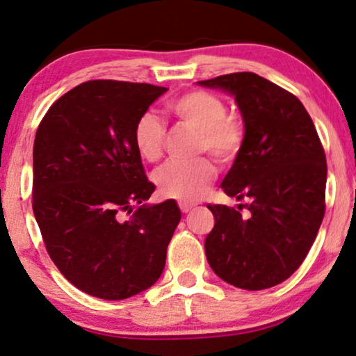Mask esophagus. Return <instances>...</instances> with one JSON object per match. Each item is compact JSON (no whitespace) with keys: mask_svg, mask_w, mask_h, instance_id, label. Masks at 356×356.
<instances>
[{"mask_svg":"<svg viewBox=\"0 0 356 356\" xmlns=\"http://www.w3.org/2000/svg\"><path fill=\"white\" fill-rule=\"evenodd\" d=\"M179 208H181L182 213H188L193 210V205H191V203H179Z\"/></svg>","mask_w":356,"mask_h":356,"instance_id":"34e87169","label":"esophagus"}]
</instances>
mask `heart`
Here are the masks:
<instances>
[{
	"mask_svg": "<svg viewBox=\"0 0 356 356\" xmlns=\"http://www.w3.org/2000/svg\"><path fill=\"white\" fill-rule=\"evenodd\" d=\"M169 112L186 129L197 131V154L208 153L221 165H231L245 143L244 118L226 112L227 104L216 94L191 89L168 104ZM168 130L153 113H143L135 123L134 143L141 158L156 163L163 158ZM216 177L211 159L198 158L191 163H170L158 170L154 181L163 197L181 203L200 200Z\"/></svg>",
	"mask_w": 356,
	"mask_h": 356,
	"instance_id": "heart-1",
	"label": "heart"
}]
</instances>
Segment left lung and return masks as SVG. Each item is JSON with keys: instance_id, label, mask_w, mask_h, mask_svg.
I'll return each instance as SVG.
<instances>
[{"instance_id": "1", "label": "left lung", "mask_w": 356, "mask_h": 356, "mask_svg": "<svg viewBox=\"0 0 356 356\" xmlns=\"http://www.w3.org/2000/svg\"><path fill=\"white\" fill-rule=\"evenodd\" d=\"M200 84L233 94L245 123L244 148L221 184L226 195L245 203L239 210L208 205L215 216L208 264L229 285L272 288L300 268L321 227L324 146L300 99L262 76L241 71Z\"/></svg>"}]
</instances>
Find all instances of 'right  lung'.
Returning a JSON list of instances; mask_svg holds the SVG:
<instances>
[{"mask_svg":"<svg viewBox=\"0 0 356 356\" xmlns=\"http://www.w3.org/2000/svg\"><path fill=\"white\" fill-rule=\"evenodd\" d=\"M165 91L92 79L56 99L37 129L32 210L45 249L66 280L101 300H125L153 285L181 221L174 200L140 205L154 184L134 129Z\"/></svg>","mask_w":356,"mask_h":356,"instance_id":"obj_1","label":"right lung"}]
</instances>
